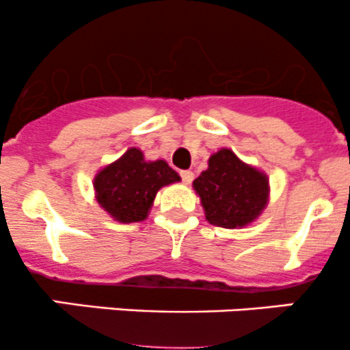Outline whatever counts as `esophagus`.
<instances>
[{
    "label": "esophagus",
    "mask_w": 350,
    "mask_h": 350,
    "mask_svg": "<svg viewBox=\"0 0 350 350\" xmlns=\"http://www.w3.org/2000/svg\"><path fill=\"white\" fill-rule=\"evenodd\" d=\"M181 178L185 185H191V181L195 179V174H193V171H181Z\"/></svg>",
    "instance_id": "34e87169"
}]
</instances>
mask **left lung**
<instances>
[{"instance_id": "obj_1", "label": "left lung", "mask_w": 350, "mask_h": 350, "mask_svg": "<svg viewBox=\"0 0 350 350\" xmlns=\"http://www.w3.org/2000/svg\"><path fill=\"white\" fill-rule=\"evenodd\" d=\"M208 224L242 228L256 221L269 203V178L243 162L234 150L220 149L208 159V169L193 181Z\"/></svg>"}]
</instances>
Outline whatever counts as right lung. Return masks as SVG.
<instances>
[{"instance_id":"obj_1","label":"right lung","mask_w":350,"mask_h":350,"mask_svg":"<svg viewBox=\"0 0 350 350\" xmlns=\"http://www.w3.org/2000/svg\"><path fill=\"white\" fill-rule=\"evenodd\" d=\"M181 181L178 172L164 161H147L137 147L105 165L93 179L98 204L120 224L144 221L150 213L161 188Z\"/></svg>"}]
</instances>
